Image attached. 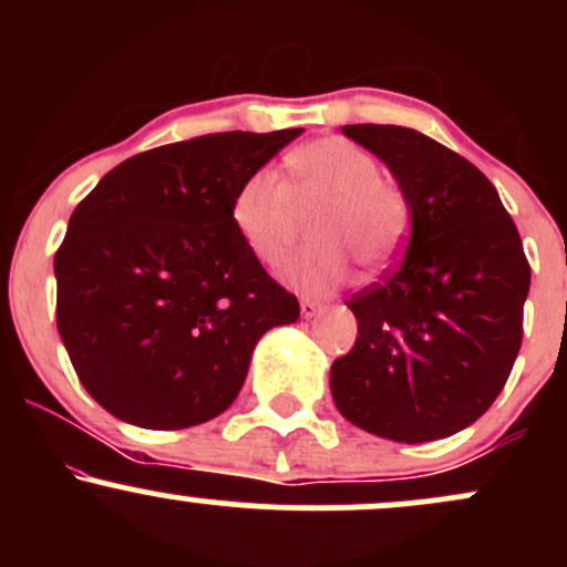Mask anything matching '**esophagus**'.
<instances>
[{"label":"esophagus","instance_id":"34e87169","mask_svg":"<svg viewBox=\"0 0 567 567\" xmlns=\"http://www.w3.org/2000/svg\"><path fill=\"white\" fill-rule=\"evenodd\" d=\"M320 309H322V306L317 303V301H309V298H301V315L306 317V320H311V317H315Z\"/></svg>","mask_w":567,"mask_h":567}]
</instances>
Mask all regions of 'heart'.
Segmentation results:
<instances>
[{
    "mask_svg": "<svg viewBox=\"0 0 567 567\" xmlns=\"http://www.w3.org/2000/svg\"><path fill=\"white\" fill-rule=\"evenodd\" d=\"M288 181L275 167H258L231 199V220L247 250L264 264H277L296 234L298 205L324 207L311 224L320 245L296 252L282 266V279L306 296H324L351 275V259L365 269H383L408 234V202L381 178L373 154L347 138L311 141L285 159Z\"/></svg>",
    "mask_w": 567,
    "mask_h": 567,
    "instance_id": "b5f03b06",
    "label": "heart"
}]
</instances>
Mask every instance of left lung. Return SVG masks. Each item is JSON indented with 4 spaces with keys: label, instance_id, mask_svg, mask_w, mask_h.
I'll return each mask as SVG.
<instances>
[{
    "label": "left lung",
    "instance_id": "obj_1",
    "mask_svg": "<svg viewBox=\"0 0 567 567\" xmlns=\"http://www.w3.org/2000/svg\"><path fill=\"white\" fill-rule=\"evenodd\" d=\"M341 130L392 171L410 237L400 264L347 301L357 341L330 368V392L375 437H451L493 405L517 360L530 290L523 239L461 154L410 127Z\"/></svg>",
    "mask_w": 567,
    "mask_h": 567
}]
</instances>
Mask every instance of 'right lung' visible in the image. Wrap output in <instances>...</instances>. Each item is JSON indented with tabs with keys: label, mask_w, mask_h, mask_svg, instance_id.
<instances>
[{
	"label": "right lung",
	"mask_w": 567,
	"mask_h": 567,
	"mask_svg": "<svg viewBox=\"0 0 567 567\" xmlns=\"http://www.w3.org/2000/svg\"><path fill=\"white\" fill-rule=\"evenodd\" d=\"M301 133L234 130L135 154L71 213L55 252L58 333L82 386L120 421L216 419L258 338L298 320V298L234 229L231 199Z\"/></svg>",
	"instance_id": "right-lung-1"
}]
</instances>
